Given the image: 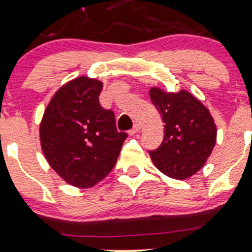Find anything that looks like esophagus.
Masks as SVG:
<instances>
[{
    "label": "esophagus",
    "instance_id": "34e87169",
    "mask_svg": "<svg viewBox=\"0 0 252 252\" xmlns=\"http://www.w3.org/2000/svg\"><path fill=\"white\" fill-rule=\"evenodd\" d=\"M139 131H140V125H139V124H134L133 128L129 129V131H128V134L129 135H134L135 133H138Z\"/></svg>",
    "mask_w": 252,
    "mask_h": 252
}]
</instances>
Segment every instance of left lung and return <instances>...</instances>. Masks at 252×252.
I'll list each match as a JSON object with an SVG mask.
<instances>
[{
  "mask_svg": "<svg viewBox=\"0 0 252 252\" xmlns=\"http://www.w3.org/2000/svg\"><path fill=\"white\" fill-rule=\"evenodd\" d=\"M151 100L162 116V144L151 151L154 166L164 175L185 180L196 174L216 144L215 121L208 108L190 92L150 90Z\"/></svg>",
  "mask_w": 252,
  "mask_h": 252,
  "instance_id": "left-lung-1",
  "label": "left lung"
}]
</instances>
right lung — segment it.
Returning <instances> with one entry per match:
<instances>
[{
    "label": "right lung",
    "instance_id": "1",
    "mask_svg": "<svg viewBox=\"0 0 252 252\" xmlns=\"http://www.w3.org/2000/svg\"><path fill=\"white\" fill-rule=\"evenodd\" d=\"M102 83L80 76L55 93L39 125L49 164L65 182L93 187L113 169L127 138L118 132L114 113L100 106Z\"/></svg>",
    "mask_w": 252,
    "mask_h": 252
}]
</instances>
